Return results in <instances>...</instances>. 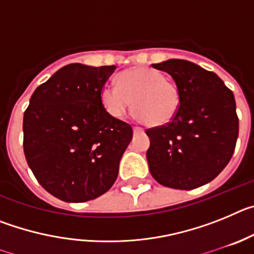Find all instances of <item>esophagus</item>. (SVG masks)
Wrapping results in <instances>:
<instances>
[{"label":"esophagus","instance_id":"34e87169","mask_svg":"<svg viewBox=\"0 0 254 254\" xmlns=\"http://www.w3.org/2000/svg\"><path fill=\"white\" fill-rule=\"evenodd\" d=\"M133 132L134 133H142L143 128H141V127H137V126H136V127H133Z\"/></svg>","mask_w":254,"mask_h":254}]
</instances>
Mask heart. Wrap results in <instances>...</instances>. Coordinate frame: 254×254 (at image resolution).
<instances>
[{"mask_svg": "<svg viewBox=\"0 0 254 254\" xmlns=\"http://www.w3.org/2000/svg\"><path fill=\"white\" fill-rule=\"evenodd\" d=\"M103 107L114 118H122L133 102L143 122L160 127L172 122L181 105V90L156 69L132 67L117 76V85H105L100 93Z\"/></svg>", "mask_w": 254, "mask_h": 254, "instance_id": "obj_1", "label": "heart"}]
</instances>
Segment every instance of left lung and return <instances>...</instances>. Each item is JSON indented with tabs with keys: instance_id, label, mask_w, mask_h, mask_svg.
<instances>
[{
	"instance_id": "left-lung-1",
	"label": "left lung",
	"mask_w": 254,
	"mask_h": 254,
	"mask_svg": "<svg viewBox=\"0 0 254 254\" xmlns=\"http://www.w3.org/2000/svg\"><path fill=\"white\" fill-rule=\"evenodd\" d=\"M173 77L181 105L172 122L146 129L150 173L165 187L194 190L232 159L239 131L234 94L216 73L185 60L151 64Z\"/></svg>"
}]
</instances>
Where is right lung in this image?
<instances>
[{
    "instance_id": "right-lung-1",
    "label": "right lung",
    "mask_w": 254,
    "mask_h": 254,
    "mask_svg": "<svg viewBox=\"0 0 254 254\" xmlns=\"http://www.w3.org/2000/svg\"><path fill=\"white\" fill-rule=\"evenodd\" d=\"M116 66L71 64L35 89L24 113V154L39 185L64 202H86L114 185L132 127L103 107Z\"/></svg>"
}]
</instances>
